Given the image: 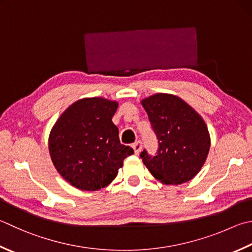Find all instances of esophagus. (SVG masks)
I'll list each match as a JSON object with an SVG mask.
<instances>
[{"label": "esophagus", "mask_w": 252, "mask_h": 252, "mask_svg": "<svg viewBox=\"0 0 252 252\" xmlns=\"http://www.w3.org/2000/svg\"><path fill=\"white\" fill-rule=\"evenodd\" d=\"M132 149H134V151H135V154L136 155H138L140 151H141V149H142V144H141V141H136L134 145H132Z\"/></svg>", "instance_id": "34e87169"}]
</instances>
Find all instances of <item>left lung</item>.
Segmentation results:
<instances>
[{
	"instance_id": "obj_1",
	"label": "left lung",
	"mask_w": 252,
	"mask_h": 252,
	"mask_svg": "<svg viewBox=\"0 0 252 252\" xmlns=\"http://www.w3.org/2000/svg\"><path fill=\"white\" fill-rule=\"evenodd\" d=\"M158 139L156 156L146 150L142 162L161 183L178 185L192 180L207 158L210 132L203 118L172 94L157 93L141 101Z\"/></svg>"
}]
</instances>
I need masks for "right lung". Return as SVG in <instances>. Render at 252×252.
I'll list each match as a JSON object with an SVG mask.
<instances>
[{"label": "right lung", "instance_id": "right-lung-1", "mask_svg": "<svg viewBox=\"0 0 252 252\" xmlns=\"http://www.w3.org/2000/svg\"><path fill=\"white\" fill-rule=\"evenodd\" d=\"M115 101L87 97L70 105L49 135L52 163L65 181L83 191H96L116 178L126 157L134 154L122 145L112 117Z\"/></svg>", "mask_w": 252, "mask_h": 252}]
</instances>
